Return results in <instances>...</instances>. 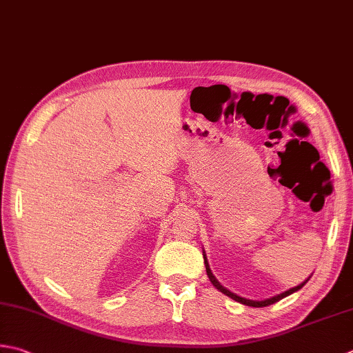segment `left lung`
I'll return each mask as SVG.
<instances>
[{"label":"left lung","instance_id":"left-lung-1","mask_svg":"<svg viewBox=\"0 0 353 353\" xmlns=\"http://www.w3.org/2000/svg\"><path fill=\"white\" fill-rule=\"evenodd\" d=\"M203 260H205V268H206V274H208V277H210V280H211V283L214 286H216L220 292L222 294H225V295H228V296H231L232 300H236V301H239V303H241V305H246V306H252V307H265V306H269V305H274V303H277V301H280L281 299H285V296H288V295H291V294H294V292H296L299 291V289H301L303 286L306 285V283L309 281V279L306 280V281H303L301 285H299V286H295V288H292V289H289V291H286V292H283V294H279V295H275V296H271V299H268V300H263V301H254V300H246V299H243V296H239V295H236V294H232L231 291H228L226 288H223L222 285H220V283L217 281V279L214 277L212 275V272H211V269H210V265H208V260H206V254L203 252Z\"/></svg>","mask_w":353,"mask_h":353}]
</instances>
